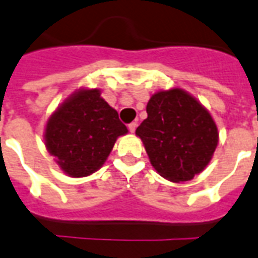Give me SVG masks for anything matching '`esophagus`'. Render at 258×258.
I'll return each mask as SVG.
<instances>
[{
  "label": "esophagus",
  "mask_w": 258,
  "mask_h": 258,
  "mask_svg": "<svg viewBox=\"0 0 258 258\" xmlns=\"http://www.w3.org/2000/svg\"><path fill=\"white\" fill-rule=\"evenodd\" d=\"M137 123L135 121H133V123H130L128 124V130H130V133H135V130H137Z\"/></svg>",
  "instance_id": "1"
}]
</instances>
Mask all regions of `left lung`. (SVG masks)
Listing matches in <instances>:
<instances>
[{"label": "left lung", "instance_id": "1", "mask_svg": "<svg viewBox=\"0 0 258 258\" xmlns=\"http://www.w3.org/2000/svg\"><path fill=\"white\" fill-rule=\"evenodd\" d=\"M147 119L135 134L158 174L186 182L209 165L218 145V130L209 111L180 88L161 91L147 103Z\"/></svg>", "mask_w": 258, "mask_h": 258}]
</instances>
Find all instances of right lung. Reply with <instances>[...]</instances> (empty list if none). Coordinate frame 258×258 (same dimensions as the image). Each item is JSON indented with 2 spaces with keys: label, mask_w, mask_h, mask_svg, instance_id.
Listing matches in <instances>:
<instances>
[{
  "label": "right lung",
  "mask_w": 258,
  "mask_h": 258,
  "mask_svg": "<svg viewBox=\"0 0 258 258\" xmlns=\"http://www.w3.org/2000/svg\"><path fill=\"white\" fill-rule=\"evenodd\" d=\"M127 133L99 89H80L50 115L44 139L60 169L80 178L100 169L117 138Z\"/></svg>",
  "instance_id": "1"
}]
</instances>
